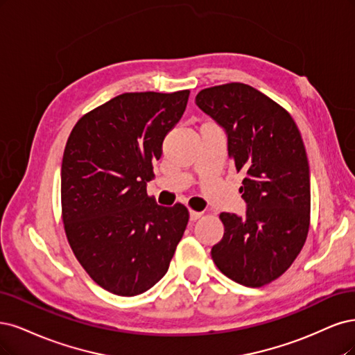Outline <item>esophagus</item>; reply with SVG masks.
Returning <instances> with one entry per match:
<instances>
[{"label":"esophagus","instance_id":"esophagus-1","mask_svg":"<svg viewBox=\"0 0 355 355\" xmlns=\"http://www.w3.org/2000/svg\"><path fill=\"white\" fill-rule=\"evenodd\" d=\"M202 216V212L198 211H190V221H196Z\"/></svg>","mask_w":355,"mask_h":355}]
</instances>
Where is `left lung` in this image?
Listing matches in <instances>:
<instances>
[{
    "mask_svg": "<svg viewBox=\"0 0 355 355\" xmlns=\"http://www.w3.org/2000/svg\"><path fill=\"white\" fill-rule=\"evenodd\" d=\"M196 105L227 135L228 156L245 178L243 216L223 212L224 236L212 246L215 266L233 282L259 288L298 257L310 228V166L292 116L254 87L205 88Z\"/></svg>",
    "mask_w": 355,
    "mask_h": 355,
    "instance_id": "1",
    "label": "left lung"
}]
</instances>
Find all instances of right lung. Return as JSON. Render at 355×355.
<instances>
[{"mask_svg": "<svg viewBox=\"0 0 355 355\" xmlns=\"http://www.w3.org/2000/svg\"><path fill=\"white\" fill-rule=\"evenodd\" d=\"M190 91L125 93L76 122L62 162L64 232L79 264L119 296L161 280L189 223L184 205L147 196L162 143Z\"/></svg>", "mask_w": 355, "mask_h": 355, "instance_id": "add662e5", "label": "right lung"}]
</instances>
